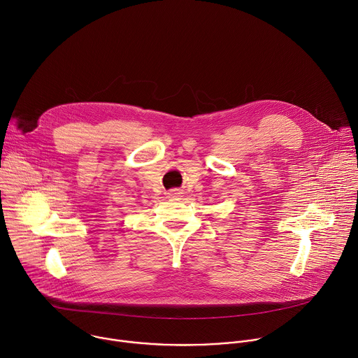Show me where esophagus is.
Here are the masks:
<instances>
[{
    "mask_svg": "<svg viewBox=\"0 0 358 358\" xmlns=\"http://www.w3.org/2000/svg\"><path fill=\"white\" fill-rule=\"evenodd\" d=\"M181 189H177V188H174V189H170L169 192H167V198H178V196H181Z\"/></svg>",
    "mask_w": 358,
    "mask_h": 358,
    "instance_id": "obj_1",
    "label": "esophagus"
}]
</instances>
